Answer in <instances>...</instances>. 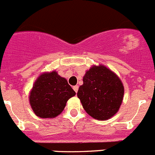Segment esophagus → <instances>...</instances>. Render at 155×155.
I'll return each mask as SVG.
<instances>
[{
    "mask_svg": "<svg viewBox=\"0 0 155 155\" xmlns=\"http://www.w3.org/2000/svg\"><path fill=\"white\" fill-rule=\"evenodd\" d=\"M73 90H74V91L76 92V93H77L78 90H79V86H78L77 85H76V86H73Z\"/></svg>",
    "mask_w": 155,
    "mask_h": 155,
    "instance_id": "obj_1",
    "label": "esophagus"
}]
</instances>
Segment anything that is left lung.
Returning a JSON list of instances; mask_svg holds the SVG:
<instances>
[{"label":"left lung","instance_id":"obj_1","mask_svg":"<svg viewBox=\"0 0 155 155\" xmlns=\"http://www.w3.org/2000/svg\"><path fill=\"white\" fill-rule=\"evenodd\" d=\"M77 93L83 107L94 119L107 120L119 110L124 89L117 75L103 65H94L83 76Z\"/></svg>","mask_w":155,"mask_h":155}]
</instances>
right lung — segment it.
<instances>
[{"label": "right lung", "mask_w": 155, "mask_h": 155, "mask_svg": "<svg viewBox=\"0 0 155 155\" xmlns=\"http://www.w3.org/2000/svg\"><path fill=\"white\" fill-rule=\"evenodd\" d=\"M76 92L67 80L55 71L45 72L35 82L29 96V102L36 116L53 118L62 112L65 104Z\"/></svg>", "instance_id": "obj_1"}]
</instances>
